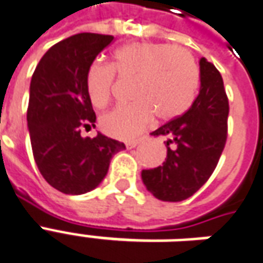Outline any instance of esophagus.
<instances>
[{
	"instance_id": "1",
	"label": "esophagus",
	"mask_w": 263,
	"mask_h": 263,
	"mask_svg": "<svg viewBox=\"0 0 263 263\" xmlns=\"http://www.w3.org/2000/svg\"><path fill=\"white\" fill-rule=\"evenodd\" d=\"M140 144V140H128L126 141V147L127 148H135V147H137Z\"/></svg>"
}]
</instances>
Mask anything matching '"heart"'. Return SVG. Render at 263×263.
Instances as JSON below:
<instances>
[{
	"instance_id": "heart-1",
	"label": "heart",
	"mask_w": 263,
	"mask_h": 263,
	"mask_svg": "<svg viewBox=\"0 0 263 263\" xmlns=\"http://www.w3.org/2000/svg\"><path fill=\"white\" fill-rule=\"evenodd\" d=\"M115 72L122 78H137L132 105H120L100 117L106 135L130 139L148 126L154 113L163 120L181 116L193 105L200 72L193 55L171 44L140 42L117 49L113 63L93 62L86 72V90L93 106L110 100Z\"/></svg>"
}]
</instances>
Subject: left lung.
<instances>
[{
	"instance_id": "8db88e82",
	"label": "left lung",
	"mask_w": 263,
	"mask_h": 263,
	"mask_svg": "<svg viewBox=\"0 0 263 263\" xmlns=\"http://www.w3.org/2000/svg\"><path fill=\"white\" fill-rule=\"evenodd\" d=\"M200 82L191 107L152 133L167 139V158L163 165L141 171V180L158 200L177 202L195 194L224 150L230 105L222 76L205 58L200 59Z\"/></svg>"
}]
</instances>
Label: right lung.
Listing matches in <instances>:
<instances>
[{"label": "right lung", "mask_w": 263, "mask_h": 263, "mask_svg": "<svg viewBox=\"0 0 263 263\" xmlns=\"http://www.w3.org/2000/svg\"><path fill=\"white\" fill-rule=\"evenodd\" d=\"M113 36L76 33L53 45L39 61L29 86L27 120L33 158L48 184L63 194H85L96 188L111 157L126 146L98 133L96 115L86 90V72Z\"/></svg>", "instance_id": "add662e5"}]
</instances>
